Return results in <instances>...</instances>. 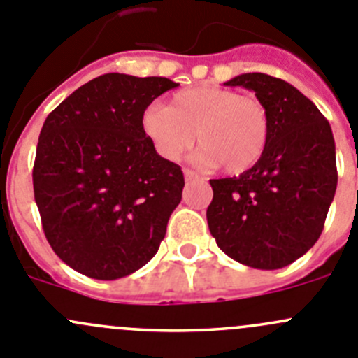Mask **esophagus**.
<instances>
[{
	"label": "esophagus",
	"mask_w": 358,
	"mask_h": 358,
	"mask_svg": "<svg viewBox=\"0 0 358 358\" xmlns=\"http://www.w3.org/2000/svg\"><path fill=\"white\" fill-rule=\"evenodd\" d=\"M183 175H185L187 182H196V180H201V176L197 173H194L192 169H183Z\"/></svg>",
	"instance_id": "obj_1"
}]
</instances>
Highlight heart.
Masks as SVG:
<instances>
[{
	"mask_svg": "<svg viewBox=\"0 0 358 358\" xmlns=\"http://www.w3.org/2000/svg\"><path fill=\"white\" fill-rule=\"evenodd\" d=\"M269 127V113L259 99L215 85L182 89L168 106L155 103L141 117V129L161 157L178 161L197 133V162L204 168L220 164L232 175L260 161Z\"/></svg>",
	"mask_w": 358,
	"mask_h": 358,
	"instance_id": "heart-1",
	"label": "heart"
}]
</instances>
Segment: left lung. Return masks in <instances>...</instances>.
<instances>
[{
  "label": "left lung",
  "instance_id": "1",
  "mask_svg": "<svg viewBox=\"0 0 358 358\" xmlns=\"http://www.w3.org/2000/svg\"><path fill=\"white\" fill-rule=\"evenodd\" d=\"M224 85L245 87L269 113V140L253 168L210 180L208 227L218 248L255 269H280L303 257L324 231L338 187L332 129L296 87L266 73H243Z\"/></svg>",
  "mask_w": 358,
  "mask_h": 358
}]
</instances>
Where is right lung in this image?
I'll return each mask as SVG.
<instances>
[{
	"label": "right lung",
	"mask_w": 358,
	"mask_h": 358,
	"mask_svg": "<svg viewBox=\"0 0 358 358\" xmlns=\"http://www.w3.org/2000/svg\"><path fill=\"white\" fill-rule=\"evenodd\" d=\"M180 83L106 73L78 87L41 127L34 201L52 250L94 280L133 275L157 253L185 185L141 129L147 106Z\"/></svg>",
	"instance_id": "1"
}]
</instances>
